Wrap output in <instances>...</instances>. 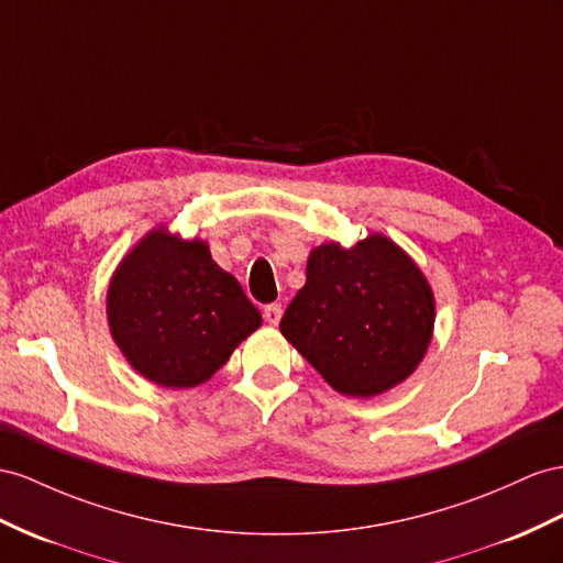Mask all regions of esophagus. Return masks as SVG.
Wrapping results in <instances>:
<instances>
[{
  "label": "esophagus",
  "mask_w": 563,
  "mask_h": 563,
  "mask_svg": "<svg viewBox=\"0 0 563 563\" xmlns=\"http://www.w3.org/2000/svg\"><path fill=\"white\" fill-rule=\"evenodd\" d=\"M280 316H283V307H280V305H268V307L264 309V319H266V323H271V325H278Z\"/></svg>",
  "instance_id": "esophagus-1"
}]
</instances>
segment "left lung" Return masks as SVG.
Wrapping results in <instances>:
<instances>
[{
	"label": "left lung",
	"mask_w": 563,
	"mask_h": 563,
	"mask_svg": "<svg viewBox=\"0 0 563 563\" xmlns=\"http://www.w3.org/2000/svg\"><path fill=\"white\" fill-rule=\"evenodd\" d=\"M435 325V297L421 268L380 233L344 250H311L307 283L280 333L323 380L347 397H376L421 364Z\"/></svg>",
	"instance_id": "left-lung-1"
}]
</instances>
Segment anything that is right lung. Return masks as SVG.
<instances>
[{"label": "right lung", "mask_w": 563, "mask_h": 563, "mask_svg": "<svg viewBox=\"0 0 563 563\" xmlns=\"http://www.w3.org/2000/svg\"><path fill=\"white\" fill-rule=\"evenodd\" d=\"M113 342L140 376L185 390L207 383L262 325L240 283L205 240L150 230L123 256L107 292Z\"/></svg>", "instance_id": "obj_1"}]
</instances>
